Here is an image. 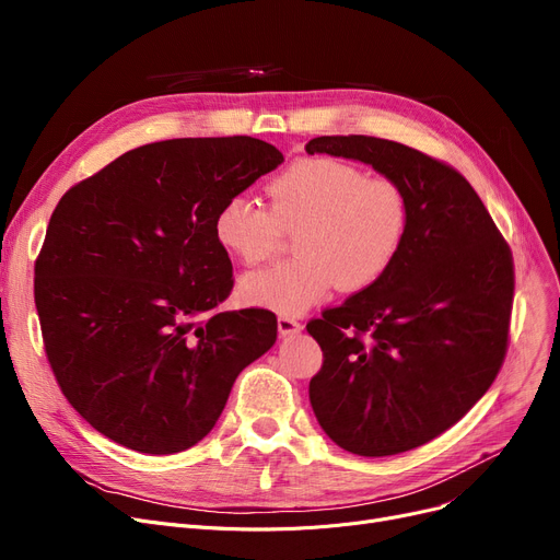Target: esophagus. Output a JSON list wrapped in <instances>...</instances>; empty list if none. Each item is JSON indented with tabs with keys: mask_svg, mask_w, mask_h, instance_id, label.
<instances>
[{
	"mask_svg": "<svg viewBox=\"0 0 560 560\" xmlns=\"http://www.w3.org/2000/svg\"><path fill=\"white\" fill-rule=\"evenodd\" d=\"M277 327H279V334H281V336H292V334L302 331V322H298L295 317L279 315V319H277Z\"/></svg>",
	"mask_w": 560,
	"mask_h": 560,
	"instance_id": "34e87169",
	"label": "esophagus"
}]
</instances>
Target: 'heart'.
<instances>
[{"instance_id":"obj_1","label":"heart","mask_w":560,"mask_h":560,"mask_svg":"<svg viewBox=\"0 0 560 560\" xmlns=\"http://www.w3.org/2000/svg\"><path fill=\"white\" fill-rule=\"evenodd\" d=\"M218 243L245 265L270 260L283 231H298V258L243 277L247 304L300 315L325 302L334 285L357 292L393 265L408 229L404 188L359 165L311 156L290 163L268 184V206L233 195L215 215Z\"/></svg>"}]
</instances>
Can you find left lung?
<instances>
[{"mask_svg":"<svg viewBox=\"0 0 560 560\" xmlns=\"http://www.w3.org/2000/svg\"><path fill=\"white\" fill-rule=\"evenodd\" d=\"M306 152L368 163L408 199L386 275L306 325L325 357L308 386L313 413L351 454L416 450L454 427L504 365L511 247L445 161L374 136H319Z\"/></svg>","mask_w":560,"mask_h":560,"instance_id":"left-lung-1","label":"left lung"}]
</instances>
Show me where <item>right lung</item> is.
<instances>
[{"mask_svg": "<svg viewBox=\"0 0 560 560\" xmlns=\"http://www.w3.org/2000/svg\"><path fill=\"white\" fill-rule=\"evenodd\" d=\"M283 163L252 136L174 138L115 159L51 213L34 295L66 399L113 443L184 452L277 340V315L224 311L233 268L220 206Z\"/></svg>", "mask_w": 560, "mask_h": 560, "instance_id": "add662e5", "label": "right lung"}]
</instances>
